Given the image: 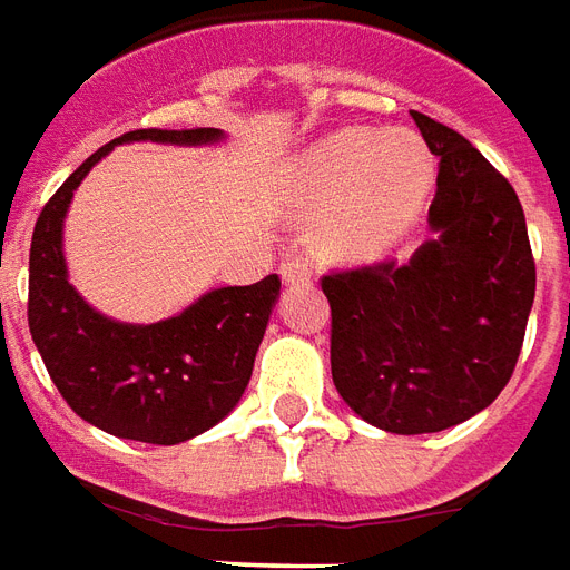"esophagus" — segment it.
<instances>
[{"label": "esophagus", "mask_w": 570, "mask_h": 570, "mask_svg": "<svg viewBox=\"0 0 570 570\" xmlns=\"http://www.w3.org/2000/svg\"><path fill=\"white\" fill-rule=\"evenodd\" d=\"M279 273L288 285H301V282H309V276H313V269H309V264L303 257H288L279 267Z\"/></svg>", "instance_id": "obj_1"}]
</instances>
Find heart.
I'll use <instances>...</instances> for the list:
<instances>
[{"instance_id":"heart-1","label":"heart","mask_w":570,"mask_h":570,"mask_svg":"<svg viewBox=\"0 0 570 570\" xmlns=\"http://www.w3.org/2000/svg\"><path fill=\"white\" fill-rule=\"evenodd\" d=\"M291 190L303 215H322L318 252L364 264L413 230L431 190V157L416 132L348 127L294 160Z\"/></svg>"}]
</instances>
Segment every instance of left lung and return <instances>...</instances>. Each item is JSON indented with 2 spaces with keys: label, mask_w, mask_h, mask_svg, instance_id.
<instances>
[{
  "label": "left lung",
  "mask_w": 570,
  "mask_h": 570,
  "mask_svg": "<svg viewBox=\"0 0 570 570\" xmlns=\"http://www.w3.org/2000/svg\"><path fill=\"white\" fill-rule=\"evenodd\" d=\"M410 115L438 154L434 236L406 264L325 276L322 291L340 397L389 434H434L476 416L510 380L534 261L510 181L461 132Z\"/></svg>",
  "instance_id": "1"
}]
</instances>
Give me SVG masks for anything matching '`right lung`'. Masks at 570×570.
I'll return each mask as SVG.
<instances>
[{"label": "right lung", "mask_w": 570, "mask_h": 570, "mask_svg": "<svg viewBox=\"0 0 570 570\" xmlns=\"http://www.w3.org/2000/svg\"><path fill=\"white\" fill-rule=\"evenodd\" d=\"M227 132H124L66 178L41 209L29 245V334L53 385L78 416L106 434L176 446L222 422L252 380L279 301V276L199 294L181 313L136 325L99 313L75 291L63 227L78 185L115 145H222Z\"/></svg>", "instance_id": "1"}]
</instances>
